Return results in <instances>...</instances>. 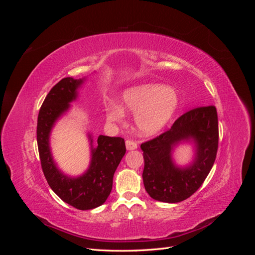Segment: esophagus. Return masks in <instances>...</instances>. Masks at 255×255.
<instances>
[{"label":"esophagus","instance_id":"obj_1","mask_svg":"<svg viewBox=\"0 0 255 255\" xmlns=\"http://www.w3.org/2000/svg\"><path fill=\"white\" fill-rule=\"evenodd\" d=\"M126 145H127V149H128V151L137 149V143H136V141H134V140L128 139V140L126 141Z\"/></svg>","mask_w":255,"mask_h":255}]
</instances>
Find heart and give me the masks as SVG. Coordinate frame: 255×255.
I'll use <instances>...</instances> for the list:
<instances>
[{
	"mask_svg": "<svg viewBox=\"0 0 255 255\" xmlns=\"http://www.w3.org/2000/svg\"><path fill=\"white\" fill-rule=\"evenodd\" d=\"M122 106L136 115V125L142 134L152 135L170 121L179 106V96L172 88L145 84L127 90L122 97ZM106 116L110 121L119 122L123 113L120 107L112 105L107 109Z\"/></svg>",
	"mask_w": 255,
	"mask_h": 255,
	"instance_id": "heart-1",
	"label": "heart"
}]
</instances>
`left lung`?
<instances>
[{"label":"left lung","mask_w":255,"mask_h":255,"mask_svg":"<svg viewBox=\"0 0 255 255\" xmlns=\"http://www.w3.org/2000/svg\"><path fill=\"white\" fill-rule=\"evenodd\" d=\"M191 137L197 143L195 163L188 168H176L171 160V150L181 140ZM218 140V116L214 105L199 106L184 113L168 130L140 145L146 192L154 200L167 203L181 202L194 195L215 163Z\"/></svg>","instance_id":"1"}]
</instances>
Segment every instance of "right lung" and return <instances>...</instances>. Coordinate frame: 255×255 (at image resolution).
Listing matches in <instances>:
<instances>
[{"instance_id":"1","label":"right lung","mask_w":255,"mask_h":255,"mask_svg":"<svg viewBox=\"0 0 255 255\" xmlns=\"http://www.w3.org/2000/svg\"><path fill=\"white\" fill-rule=\"evenodd\" d=\"M82 83L83 80L65 78L52 87L38 114L37 144L42 171L52 190L69 205L86 211L106 201L114 173L127 149L123 138L100 135L97 148L92 149L90 167L84 175L71 179L56 168L51 156L49 135L54 122L76 98V89Z\"/></svg>"}]
</instances>
